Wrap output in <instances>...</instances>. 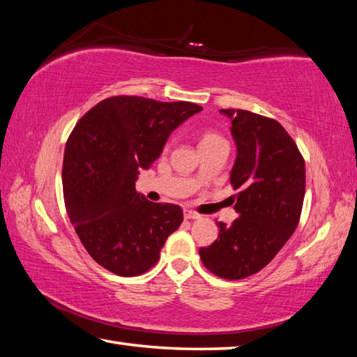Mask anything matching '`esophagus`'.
<instances>
[{
    "mask_svg": "<svg viewBox=\"0 0 357 357\" xmlns=\"http://www.w3.org/2000/svg\"><path fill=\"white\" fill-rule=\"evenodd\" d=\"M184 217L187 220H193V219H200V214L193 213L190 209H184Z\"/></svg>",
    "mask_w": 357,
    "mask_h": 357,
    "instance_id": "esophagus-1",
    "label": "esophagus"
}]
</instances>
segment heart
<instances>
[{"label": "heart", "instance_id": "1", "mask_svg": "<svg viewBox=\"0 0 357 357\" xmlns=\"http://www.w3.org/2000/svg\"><path fill=\"white\" fill-rule=\"evenodd\" d=\"M217 142H225V140H223V138L219 134H215V132H211V130L203 132L202 138H200V146H203V144L217 143Z\"/></svg>", "mask_w": 357, "mask_h": 357}]
</instances>
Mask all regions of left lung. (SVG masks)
Masks as SVG:
<instances>
[{"mask_svg":"<svg viewBox=\"0 0 357 357\" xmlns=\"http://www.w3.org/2000/svg\"><path fill=\"white\" fill-rule=\"evenodd\" d=\"M236 143L229 183L238 190L231 225L219 222V238L202 247L203 264L217 277L239 280L273 261L299 223L305 162L275 119L247 110H220Z\"/></svg>","mask_w":357,"mask_h":357,"instance_id":"1","label":"left lung"}]
</instances>
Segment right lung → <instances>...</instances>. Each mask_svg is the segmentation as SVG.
<instances>
[{"instance_id":"right-lung-1","label":"right lung","mask_w":357,"mask_h":357,"mask_svg":"<svg viewBox=\"0 0 357 357\" xmlns=\"http://www.w3.org/2000/svg\"><path fill=\"white\" fill-rule=\"evenodd\" d=\"M202 110L184 100L113 96L72 130L63 162L66 211L102 268L135 277L159 261L167 238L183 223V209L148 202L135 181L162 154L172 132Z\"/></svg>"}]
</instances>
